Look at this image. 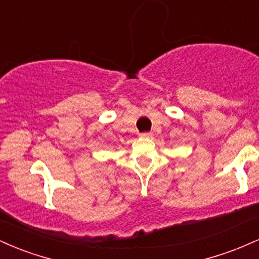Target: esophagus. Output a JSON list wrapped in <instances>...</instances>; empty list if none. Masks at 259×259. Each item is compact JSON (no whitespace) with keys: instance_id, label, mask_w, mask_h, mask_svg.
I'll list each match as a JSON object with an SVG mask.
<instances>
[{"instance_id":"34e87169","label":"esophagus","mask_w":259,"mask_h":259,"mask_svg":"<svg viewBox=\"0 0 259 259\" xmlns=\"http://www.w3.org/2000/svg\"><path fill=\"white\" fill-rule=\"evenodd\" d=\"M140 136L141 138H152V133H142L140 134Z\"/></svg>"}]
</instances>
